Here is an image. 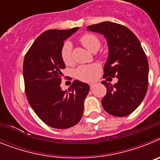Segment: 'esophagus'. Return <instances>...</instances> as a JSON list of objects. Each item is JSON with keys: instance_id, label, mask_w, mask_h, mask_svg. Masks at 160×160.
Returning a JSON list of instances; mask_svg holds the SVG:
<instances>
[{"instance_id": "34e87169", "label": "esophagus", "mask_w": 160, "mask_h": 160, "mask_svg": "<svg viewBox=\"0 0 160 160\" xmlns=\"http://www.w3.org/2000/svg\"><path fill=\"white\" fill-rule=\"evenodd\" d=\"M96 85H97V83H95V82H91V83H90V89H93V88H94V87H95Z\"/></svg>"}]
</instances>
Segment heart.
Returning <instances> with one entry per match:
<instances>
[{
    "mask_svg": "<svg viewBox=\"0 0 160 160\" xmlns=\"http://www.w3.org/2000/svg\"><path fill=\"white\" fill-rule=\"evenodd\" d=\"M80 42L90 51H97L100 47V42L96 36L91 33H86L80 38ZM61 57L66 65L73 64L72 58V45L69 42L63 45L61 50ZM98 65H83L75 70V77L82 82H90L94 80L96 73L99 70Z\"/></svg>",
    "mask_w": 160,
    "mask_h": 160,
    "instance_id": "obj_1",
    "label": "heart"
}]
</instances>
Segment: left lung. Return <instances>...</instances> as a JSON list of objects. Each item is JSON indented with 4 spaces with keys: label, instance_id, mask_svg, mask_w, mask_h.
I'll return each mask as SVG.
<instances>
[{
    "label": "left lung",
    "instance_id": "1",
    "mask_svg": "<svg viewBox=\"0 0 160 160\" xmlns=\"http://www.w3.org/2000/svg\"><path fill=\"white\" fill-rule=\"evenodd\" d=\"M87 29L107 38L109 53L103 78H118L114 85L102 82L107 87V94L102 100L103 108L114 116H127L146 95L149 72L146 54L137 37L124 25L104 22L89 25Z\"/></svg>",
    "mask_w": 160,
    "mask_h": 160
}]
</instances>
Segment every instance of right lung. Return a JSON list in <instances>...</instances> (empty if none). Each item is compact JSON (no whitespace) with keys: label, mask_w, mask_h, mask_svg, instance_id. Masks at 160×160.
<instances>
[{"label":"right lung","mask_w":160,"mask_h":160,"mask_svg":"<svg viewBox=\"0 0 160 160\" xmlns=\"http://www.w3.org/2000/svg\"><path fill=\"white\" fill-rule=\"evenodd\" d=\"M78 28L49 29L36 39L24 58L23 77L29 105L41 119L57 129L78 123L82 117L84 100L90 91L87 83L74 80L69 91L60 87L62 69L61 57L64 41Z\"/></svg>","instance_id":"add662e5"}]
</instances>
